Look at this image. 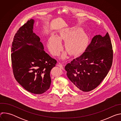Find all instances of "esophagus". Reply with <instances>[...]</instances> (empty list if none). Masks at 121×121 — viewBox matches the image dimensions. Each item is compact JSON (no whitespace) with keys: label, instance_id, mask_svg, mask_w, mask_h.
I'll return each mask as SVG.
<instances>
[{"label":"esophagus","instance_id":"obj_1","mask_svg":"<svg viewBox=\"0 0 121 121\" xmlns=\"http://www.w3.org/2000/svg\"><path fill=\"white\" fill-rule=\"evenodd\" d=\"M57 66H59V67H60L62 69H64V66H63V65H62L61 63H59V64L57 65Z\"/></svg>","mask_w":121,"mask_h":121}]
</instances>
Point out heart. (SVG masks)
Listing matches in <instances>:
<instances>
[{
  "label": "heart",
  "mask_w": 121,
  "mask_h": 121,
  "mask_svg": "<svg viewBox=\"0 0 121 121\" xmlns=\"http://www.w3.org/2000/svg\"><path fill=\"white\" fill-rule=\"evenodd\" d=\"M81 29H66L62 30L56 37L52 35L48 39L47 47L50 53L55 56L60 55L63 49L61 41H66L65 48L71 55H78L86 49L88 45L89 39L87 34ZM66 54L64 53L62 58H65Z\"/></svg>",
  "instance_id": "b5f03b06"
}]
</instances>
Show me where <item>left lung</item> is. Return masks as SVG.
<instances>
[{"mask_svg": "<svg viewBox=\"0 0 121 121\" xmlns=\"http://www.w3.org/2000/svg\"><path fill=\"white\" fill-rule=\"evenodd\" d=\"M113 60V50L108 33L95 36L80 56L65 66L66 75L75 90L90 91L108 74Z\"/></svg>", "mask_w": 121, "mask_h": 121, "instance_id": "left-lung-1", "label": "left lung"}]
</instances>
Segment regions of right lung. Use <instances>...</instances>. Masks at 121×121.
Here are the masks:
<instances>
[{
	"mask_svg": "<svg viewBox=\"0 0 121 121\" xmlns=\"http://www.w3.org/2000/svg\"><path fill=\"white\" fill-rule=\"evenodd\" d=\"M30 19L17 31L11 47V63L16 80L28 91L46 92L51 83L50 72L57 61L44 51L40 38L33 31Z\"/></svg>",
	"mask_w": 121,
	"mask_h": 121,
	"instance_id": "obj_1",
	"label": "right lung"
}]
</instances>
